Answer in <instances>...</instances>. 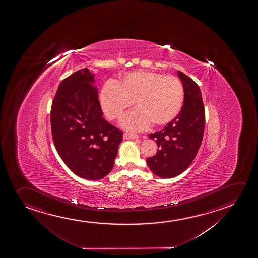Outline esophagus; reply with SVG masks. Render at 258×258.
<instances>
[{
    "instance_id": "34e87169",
    "label": "esophagus",
    "mask_w": 258,
    "mask_h": 258,
    "mask_svg": "<svg viewBox=\"0 0 258 258\" xmlns=\"http://www.w3.org/2000/svg\"><path fill=\"white\" fill-rule=\"evenodd\" d=\"M137 134H130V133H125L123 135V139L124 140H134V139H137Z\"/></svg>"
}]
</instances>
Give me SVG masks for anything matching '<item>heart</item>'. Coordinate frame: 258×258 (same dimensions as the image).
Here are the masks:
<instances>
[{
	"instance_id": "heart-1",
	"label": "heart",
	"mask_w": 258,
	"mask_h": 258,
	"mask_svg": "<svg viewBox=\"0 0 258 258\" xmlns=\"http://www.w3.org/2000/svg\"><path fill=\"white\" fill-rule=\"evenodd\" d=\"M183 98L180 80L147 70L133 71L119 81L108 82L99 95L101 108L110 120L119 118L134 101L137 107L120 120L121 126L131 131L145 130L152 122L168 124L181 111Z\"/></svg>"
}]
</instances>
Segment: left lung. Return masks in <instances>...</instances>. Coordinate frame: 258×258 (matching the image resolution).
<instances>
[{
    "label": "left lung",
    "mask_w": 258,
    "mask_h": 258,
    "mask_svg": "<svg viewBox=\"0 0 258 258\" xmlns=\"http://www.w3.org/2000/svg\"><path fill=\"white\" fill-rule=\"evenodd\" d=\"M184 90L181 111L159 132L149 134L159 149L147 159L151 171L162 178H172L185 171L202 142L205 129V108L200 87L192 79L177 71Z\"/></svg>",
    "instance_id": "1"
}]
</instances>
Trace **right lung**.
Wrapping results in <instances>:
<instances>
[{"label":"right lung","mask_w":258,"mask_h":258,"mask_svg":"<svg viewBox=\"0 0 258 258\" xmlns=\"http://www.w3.org/2000/svg\"><path fill=\"white\" fill-rule=\"evenodd\" d=\"M95 74L78 70L58 86L51 110L52 139L76 175L99 180L113 168L123 133L103 117Z\"/></svg>","instance_id":"add662e5"}]
</instances>
